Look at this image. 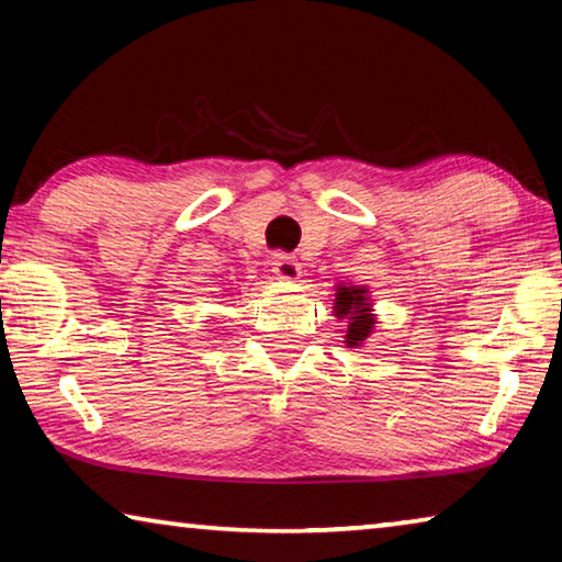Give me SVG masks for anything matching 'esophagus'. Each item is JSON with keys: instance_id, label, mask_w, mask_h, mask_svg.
<instances>
[{"instance_id": "obj_1", "label": "esophagus", "mask_w": 562, "mask_h": 562, "mask_svg": "<svg viewBox=\"0 0 562 562\" xmlns=\"http://www.w3.org/2000/svg\"><path fill=\"white\" fill-rule=\"evenodd\" d=\"M272 270H274V274H278V280H284V282L300 280V262L290 258V255H274Z\"/></svg>"}]
</instances>
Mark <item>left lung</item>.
Instances as JSON below:
<instances>
[{
  "label": "left lung",
  "instance_id": "left-lung-1",
  "mask_svg": "<svg viewBox=\"0 0 562 562\" xmlns=\"http://www.w3.org/2000/svg\"><path fill=\"white\" fill-rule=\"evenodd\" d=\"M335 312L337 319L347 322L345 329V345L349 349H359L361 345H367V339L372 337V331L376 327V315H374V300L369 294V288L364 284H355V282H341L335 290Z\"/></svg>",
  "mask_w": 562,
  "mask_h": 562
}]
</instances>
